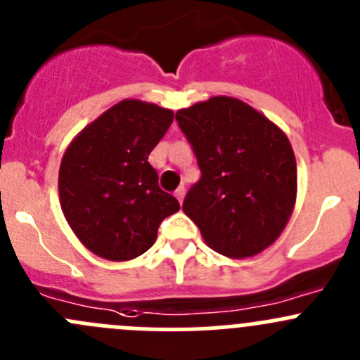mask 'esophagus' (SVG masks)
I'll list each match as a JSON object with an SVG mask.
<instances>
[{"instance_id": "obj_1", "label": "esophagus", "mask_w": 360, "mask_h": 360, "mask_svg": "<svg viewBox=\"0 0 360 360\" xmlns=\"http://www.w3.org/2000/svg\"><path fill=\"white\" fill-rule=\"evenodd\" d=\"M174 196H176V200L180 201V203H182V201H184V196H186V187H184V186L178 187V189L174 191Z\"/></svg>"}]
</instances>
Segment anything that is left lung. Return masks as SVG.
Segmentation results:
<instances>
[{"mask_svg": "<svg viewBox=\"0 0 360 360\" xmlns=\"http://www.w3.org/2000/svg\"><path fill=\"white\" fill-rule=\"evenodd\" d=\"M174 118L201 171L182 208L205 242L229 258L269 248L295 205L297 162L288 138L231 97L180 109Z\"/></svg>", "mask_w": 360, "mask_h": 360, "instance_id": "1", "label": "left lung"}]
</instances>
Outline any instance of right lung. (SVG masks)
I'll return each instance as SVG.
<instances>
[{
    "instance_id": "right-lung-1",
    "label": "right lung",
    "mask_w": 360,
    "mask_h": 360,
    "mask_svg": "<svg viewBox=\"0 0 360 360\" xmlns=\"http://www.w3.org/2000/svg\"><path fill=\"white\" fill-rule=\"evenodd\" d=\"M173 123V111L122 101L84 129L60 166L65 219L97 256L125 262L153 245L167 215L180 210L159 187L148 155Z\"/></svg>"
}]
</instances>
